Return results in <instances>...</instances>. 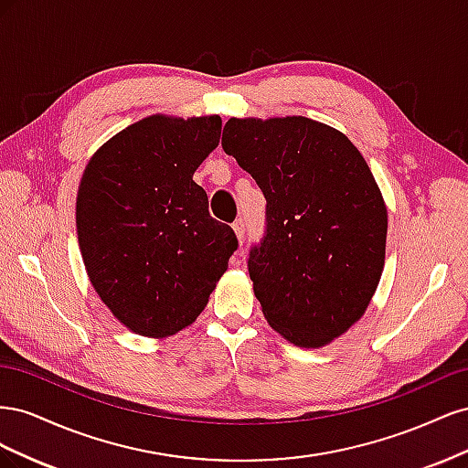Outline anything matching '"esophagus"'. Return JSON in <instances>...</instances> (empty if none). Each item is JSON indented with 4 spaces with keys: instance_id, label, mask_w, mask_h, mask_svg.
Masks as SVG:
<instances>
[{
    "instance_id": "esophagus-1",
    "label": "esophagus",
    "mask_w": 468,
    "mask_h": 468,
    "mask_svg": "<svg viewBox=\"0 0 468 468\" xmlns=\"http://www.w3.org/2000/svg\"><path fill=\"white\" fill-rule=\"evenodd\" d=\"M232 229H234V232H236L238 242L242 244L244 238H246V220H244V218H236L234 224H232Z\"/></svg>"
}]
</instances>
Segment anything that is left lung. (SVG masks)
Returning a JSON list of instances; mask_svg holds the SVG:
<instances>
[{
  "label": "left lung",
  "instance_id": "1",
  "mask_svg": "<svg viewBox=\"0 0 468 468\" xmlns=\"http://www.w3.org/2000/svg\"><path fill=\"white\" fill-rule=\"evenodd\" d=\"M222 148L265 197L250 279L269 325L322 347L369 306L385 267L387 207L361 152L306 117L230 119Z\"/></svg>",
  "mask_w": 468,
  "mask_h": 468
}]
</instances>
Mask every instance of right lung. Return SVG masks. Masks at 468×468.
I'll return each mask as SVG.
<instances>
[{
    "label": "right lung",
    "instance_id": "right-lung-1",
    "mask_svg": "<svg viewBox=\"0 0 468 468\" xmlns=\"http://www.w3.org/2000/svg\"><path fill=\"white\" fill-rule=\"evenodd\" d=\"M220 129L217 115H152L112 136L83 172L81 258L97 294L134 334L165 337L189 325L238 248L193 181Z\"/></svg>",
    "mask_w": 468,
    "mask_h": 468
}]
</instances>
